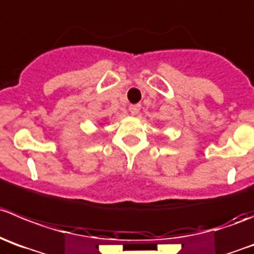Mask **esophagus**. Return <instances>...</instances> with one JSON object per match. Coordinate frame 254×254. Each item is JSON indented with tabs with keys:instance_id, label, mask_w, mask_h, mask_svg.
I'll return each mask as SVG.
<instances>
[{
	"instance_id": "1",
	"label": "esophagus",
	"mask_w": 254,
	"mask_h": 254,
	"mask_svg": "<svg viewBox=\"0 0 254 254\" xmlns=\"http://www.w3.org/2000/svg\"><path fill=\"white\" fill-rule=\"evenodd\" d=\"M140 108L141 106L139 105V104H135V105L129 106V110H130V113H131V115H138L139 111H140Z\"/></svg>"
}]
</instances>
